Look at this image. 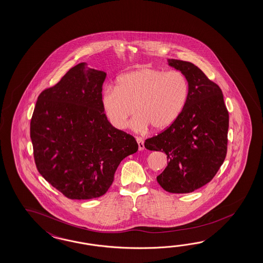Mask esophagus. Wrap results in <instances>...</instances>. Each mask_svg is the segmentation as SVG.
Wrapping results in <instances>:
<instances>
[{
  "label": "esophagus",
  "instance_id": "34e87169",
  "mask_svg": "<svg viewBox=\"0 0 263 263\" xmlns=\"http://www.w3.org/2000/svg\"><path fill=\"white\" fill-rule=\"evenodd\" d=\"M136 141L138 142V146H139V150L141 151V150H143L144 149V143H143V140L141 139V138H139V137H137L136 138Z\"/></svg>",
  "mask_w": 263,
  "mask_h": 263
}]
</instances>
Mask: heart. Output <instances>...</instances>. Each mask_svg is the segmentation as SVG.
I'll list each match as a JSON object with an SVG mask.
<instances>
[{"mask_svg":"<svg viewBox=\"0 0 263 263\" xmlns=\"http://www.w3.org/2000/svg\"><path fill=\"white\" fill-rule=\"evenodd\" d=\"M189 82L184 73L143 67L118 78L116 86H106L102 96L103 112L116 128L124 129L129 118L136 131L149 125L163 130L176 122L185 107Z\"/></svg>","mask_w":263,"mask_h":263,"instance_id":"heart-1","label":"heart"}]
</instances>
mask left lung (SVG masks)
Returning <instances> with one entry per match:
<instances>
[{"label": "left lung", "mask_w": 263, "mask_h": 263, "mask_svg": "<svg viewBox=\"0 0 263 263\" xmlns=\"http://www.w3.org/2000/svg\"><path fill=\"white\" fill-rule=\"evenodd\" d=\"M185 74L189 95L185 107L173 124L145 140L151 151L167 155V166L157 180L165 191L191 193L218 173L227 153L229 114L222 91L195 64L168 60Z\"/></svg>", "instance_id": "8db88e82"}]
</instances>
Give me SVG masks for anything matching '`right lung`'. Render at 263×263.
I'll return each instance as SVG.
<instances>
[{"label":"right lung","instance_id":"obj_1","mask_svg":"<svg viewBox=\"0 0 263 263\" xmlns=\"http://www.w3.org/2000/svg\"><path fill=\"white\" fill-rule=\"evenodd\" d=\"M103 71L75 65L38 97L30 122L33 155L47 182L70 199L107 192L124 158L138 151L132 135L115 128L102 105Z\"/></svg>","mask_w":263,"mask_h":263}]
</instances>
